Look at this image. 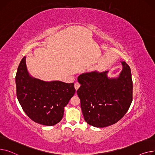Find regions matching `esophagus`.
I'll list each match as a JSON object with an SVG mask.
<instances>
[{"label":"esophagus","instance_id":"esophagus-1","mask_svg":"<svg viewBox=\"0 0 155 155\" xmlns=\"http://www.w3.org/2000/svg\"><path fill=\"white\" fill-rule=\"evenodd\" d=\"M80 86H81V85H80V84H79V83H76L74 84V87H75V89H76V91L79 88Z\"/></svg>","mask_w":155,"mask_h":155}]
</instances>
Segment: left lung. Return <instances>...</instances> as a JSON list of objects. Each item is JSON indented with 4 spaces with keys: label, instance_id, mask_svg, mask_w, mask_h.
<instances>
[{
    "label": "left lung",
    "instance_id": "1",
    "mask_svg": "<svg viewBox=\"0 0 155 155\" xmlns=\"http://www.w3.org/2000/svg\"><path fill=\"white\" fill-rule=\"evenodd\" d=\"M123 69L116 78L109 71L88 72L79 75L77 91L84 120L96 128L115 124L125 115L133 100V81L130 66L121 61Z\"/></svg>",
    "mask_w": 155,
    "mask_h": 155
}]
</instances>
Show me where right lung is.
<instances>
[{
  "mask_svg": "<svg viewBox=\"0 0 155 155\" xmlns=\"http://www.w3.org/2000/svg\"><path fill=\"white\" fill-rule=\"evenodd\" d=\"M25 59V56L22 59L15 76L18 101L34 122L55 125L62 120L65 106L76 92L74 83L35 78L27 71Z\"/></svg>",
  "mask_w": 155,
  "mask_h": 155,
  "instance_id": "1",
  "label": "right lung"
}]
</instances>
